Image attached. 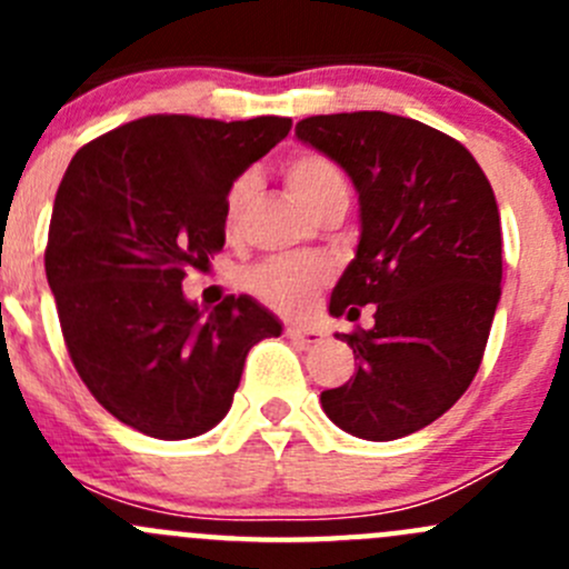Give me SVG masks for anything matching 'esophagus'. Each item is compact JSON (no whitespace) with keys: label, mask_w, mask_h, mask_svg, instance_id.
I'll use <instances>...</instances> for the list:
<instances>
[{"label":"esophagus","mask_w":569,"mask_h":569,"mask_svg":"<svg viewBox=\"0 0 569 569\" xmlns=\"http://www.w3.org/2000/svg\"><path fill=\"white\" fill-rule=\"evenodd\" d=\"M286 338H291V341L300 343V347H317V343L325 341V336H321L319 330H313V327H297V325L286 327Z\"/></svg>","instance_id":"34e87169"}]
</instances>
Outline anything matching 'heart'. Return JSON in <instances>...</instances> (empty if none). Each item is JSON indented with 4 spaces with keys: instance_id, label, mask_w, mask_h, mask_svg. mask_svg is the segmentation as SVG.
Here are the masks:
<instances>
[{
    "instance_id": "1",
    "label": "heart",
    "mask_w": 569,
    "mask_h": 569,
    "mask_svg": "<svg viewBox=\"0 0 569 569\" xmlns=\"http://www.w3.org/2000/svg\"><path fill=\"white\" fill-rule=\"evenodd\" d=\"M283 181L289 192L295 194L297 203L313 217L330 206L349 203V183L338 164L321 153H297L286 159ZM252 176H242L233 181L231 192L226 200V226L237 228L242 222L244 211L252 198ZM330 267L319 258H274V261L261 263L250 272L248 283L252 295L267 302L274 311L286 317H306L313 308L317 297L327 283H330Z\"/></svg>"
}]
</instances>
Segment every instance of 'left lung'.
I'll use <instances>...</instances> for the list:
<instances>
[{
  "mask_svg": "<svg viewBox=\"0 0 569 569\" xmlns=\"http://www.w3.org/2000/svg\"><path fill=\"white\" fill-rule=\"evenodd\" d=\"M306 146L341 164L360 203L358 252L332 317L375 327L343 336L358 369L321 393L327 418L363 440L429 427L468 391L501 300V214L462 142L388 112L313 114Z\"/></svg>",
  "mask_w": 569,
  "mask_h": 569,
  "instance_id": "obj_1",
  "label": "left lung"
}]
</instances>
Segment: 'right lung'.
Wrapping results in <instances>:
<instances>
[{"label":"right lung","instance_id":"add662e5","mask_svg":"<svg viewBox=\"0 0 569 569\" xmlns=\"http://www.w3.org/2000/svg\"><path fill=\"white\" fill-rule=\"evenodd\" d=\"M291 118L148 114L79 148L51 211L46 278L79 377L104 410L159 440L209 432L231 410L244 358L280 336L248 295L200 308L181 291L226 244L233 181Z\"/></svg>","mask_w":569,"mask_h":569}]
</instances>
